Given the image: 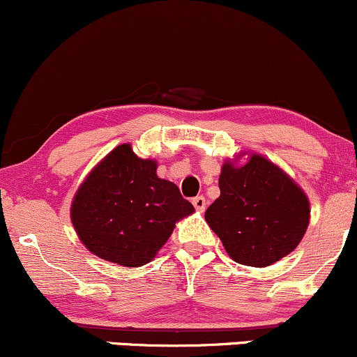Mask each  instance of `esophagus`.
<instances>
[{"instance_id": "esophagus-1", "label": "esophagus", "mask_w": 357, "mask_h": 357, "mask_svg": "<svg viewBox=\"0 0 357 357\" xmlns=\"http://www.w3.org/2000/svg\"><path fill=\"white\" fill-rule=\"evenodd\" d=\"M206 197L204 196H196L195 199H192V206H195L196 208V211L197 213H203L204 209H206Z\"/></svg>"}]
</instances>
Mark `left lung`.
Returning a JSON list of instances; mask_svg holds the SVG:
<instances>
[{
    "label": "left lung",
    "instance_id": "left-lung-1",
    "mask_svg": "<svg viewBox=\"0 0 357 357\" xmlns=\"http://www.w3.org/2000/svg\"><path fill=\"white\" fill-rule=\"evenodd\" d=\"M243 155L247 161L239 163ZM220 190L204 218L236 263L271 266L293 252L306 234L307 195L263 154L239 153L222 162Z\"/></svg>",
    "mask_w": 357,
    "mask_h": 357
}]
</instances>
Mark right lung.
Masks as SVG:
<instances>
[{
    "label": "right lung",
    "instance_id": "1",
    "mask_svg": "<svg viewBox=\"0 0 357 357\" xmlns=\"http://www.w3.org/2000/svg\"><path fill=\"white\" fill-rule=\"evenodd\" d=\"M156 160L116 146L93 167L73 197L70 216L89 252L124 268L156 257L176 222L195 213L174 183L156 174Z\"/></svg>",
    "mask_w": 357,
    "mask_h": 357
}]
</instances>
